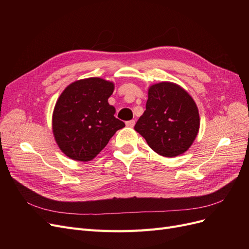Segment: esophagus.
Wrapping results in <instances>:
<instances>
[{
    "label": "esophagus",
    "mask_w": 249,
    "mask_h": 249,
    "mask_svg": "<svg viewBox=\"0 0 249 249\" xmlns=\"http://www.w3.org/2000/svg\"><path fill=\"white\" fill-rule=\"evenodd\" d=\"M134 125H135V120H130V121H127L126 122V126L127 127H134Z\"/></svg>",
    "instance_id": "34e87169"
}]
</instances>
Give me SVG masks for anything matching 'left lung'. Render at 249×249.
I'll use <instances>...</instances> for the list:
<instances>
[{
	"mask_svg": "<svg viewBox=\"0 0 249 249\" xmlns=\"http://www.w3.org/2000/svg\"><path fill=\"white\" fill-rule=\"evenodd\" d=\"M149 147L164 158L186 152L200 129L197 105L180 86L161 82L148 89L146 110L135 127Z\"/></svg>",
	"mask_w": 249,
	"mask_h": 249,
	"instance_id": "obj_1",
	"label": "left lung"
}]
</instances>
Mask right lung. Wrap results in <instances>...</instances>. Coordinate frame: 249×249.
<instances>
[{
  "instance_id": "add662e5",
  "label": "right lung",
  "mask_w": 249,
  "mask_h": 249,
  "mask_svg": "<svg viewBox=\"0 0 249 249\" xmlns=\"http://www.w3.org/2000/svg\"><path fill=\"white\" fill-rule=\"evenodd\" d=\"M114 83L101 77L75 81L63 89L52 114V132L59 149L77 161H89L108 144L124 122L108 103Z\"/></svg>"
}]
</instances>
